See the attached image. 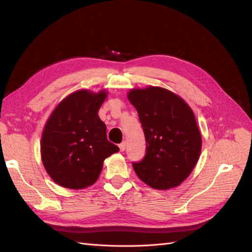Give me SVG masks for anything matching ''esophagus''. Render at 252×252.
<instances>
[{
  "instance_id": "obj_1",
  "label": "esophagus",
  "mask_w": 252,
  "mask_h": 252,
  "mask_svg": "<svg viewBox=\"0 0 252 252\" xmlns=\"http://www.w3.org/2000/svg\"><path fill=\"white\" fill-rule=\"evenodd\" d=\"M126 142H122L121 144H119V148H120V152H125L126 151Z\"/></svg>"
}]
</instances>
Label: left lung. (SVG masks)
<instances>
[{
	"mask_svg": "<svg viewBox=\"0 0 252 252\" xmlns=\"http://www.w3.org/2000/svg\"><path fill=\"white\" fill-rule=\"evenodd\" d=\"M127 98L137 110L146 141L145 156L132 162L136 175L156 189L180 185L201 151L194 112L180 96L158 87L131 90Z\"/></svg>",
	"mask_w": 252,
	"mask_h": 252,
	"instance_id": "1",
	"label": "left lung"
}]
</instances>
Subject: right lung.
<instances>
[{
    "mask_svg": "<svg viewBox=\"0 0 252 252\" xmlns=\"http://www.w3.org/2000/svg\"><path fill=\"white\" fill-rule=\"evenodd\" d=\"M106 95L78 91L63 99L47 120L41 156L56 184L71 189L94 184L104 160L119 152L107 140L106 125L97 115Z\"/></svg>",
    "mask_w": 252,
    "mask_h": 252,
    "instance_id": "obj_1",
    "label": "right lung"
}]
</instances>
